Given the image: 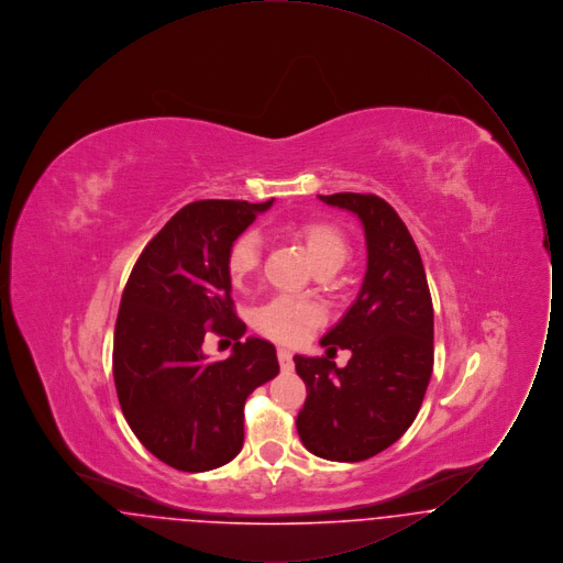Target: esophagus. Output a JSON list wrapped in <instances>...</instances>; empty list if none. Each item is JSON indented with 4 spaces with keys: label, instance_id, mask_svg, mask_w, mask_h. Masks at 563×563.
<instances>
[{
    "label": "esophagus",
    "instance_id": "obj_1",
    "mask_svg": "<svg viewBox=\"0 0 563 563\" xmlns=\"http://www.w3.org/2000/svg\"><path fill=\"white\" fill-rule=\"evenodd\" d=\"M278 363H280V369L283 372H291L294 369V354L287 349H278Z\"/></svg>",
    "mask_w": 563,
    "mask_h": 563
}]
</instances>
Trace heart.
I'll use <instances>...</instances> for the list:
<instances>
[{"label": "heart", "instance_id": "b5f03b06", "mask_svg": "<svg viewBox=\"0 0 563 563\" xmlns=\"http://www.w3.org/2000/svg\"><path fill=\"white\" fill-rule=\"evenodd\" d=\"M287 232L299 242L312 266L317 269H338L349 257V241L344 232L327 221H299L287 228ZM262 266V239L255 232H244L232 242L228 251V274L230 280L242 287L251 280ZM324 319V310L317 301L295 299L278 295L264 303L255 314V327L269 340L283 344H297L306 338L310 327Z\"/></svg>", "mask_w": 563, "mask_h": 563}]
</instances>
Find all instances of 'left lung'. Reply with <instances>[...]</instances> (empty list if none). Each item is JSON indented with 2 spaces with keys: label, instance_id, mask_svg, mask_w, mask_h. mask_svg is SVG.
Masks as SVG:
<instances>
[{
  "label": "left lung",
  "instance_id": "8db88e82",
  "mask_svg": "<svg viewBox=\"0 0 563 563\" xmlns=\"http://www.w3.org/2000/svg\"><path fill=\"white\" fill-rule=\"evenodd\" d=\"M322 202L356 214L367 272L344 319L321 340L327 356L295 354L308 397L297 432L308 452L361 462L384 452L416 420L434 361V322L420 251L397 211L375 194H331ZM353 352L340 371L328 354Z\"/></svg>",
  "mask_w": 563,
  "mask_h": 563
}]
</instances>
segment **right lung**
<instances>
[{
  "label": "right lung",
  "instance_id": "obj_1",
  "mask_svg": "<svg viewBox=\"0 0 563 563\" xmlns=\"http://www.w3.org/2000/svg\"><path fill=\"white\" fill-rule=\"evenodd\" d=\"M274 200H198L173 214L139 255L113 333V379L136 439L164 464L205 473L242 450L244 401L278 374L276 349L234 312L228 251ZM207 332L238 340L225 362Z\"/></svg>",
  "mask_w": 563,
  "mask_h": 563
}]
</instances>
